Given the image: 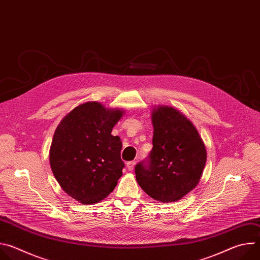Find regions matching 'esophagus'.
<instances>
[{
  "label": "esophagus",
  "mask_w": 260,
  "mask_h": 260,
  "mask_svg": "<svg viewBox=\"0 0 260 260\" xmlns=\"http://www.w3.org/2000/svg\"><path fill=\"white\" fill-rule=\"evenodd\" d=\"M135 166H136V161H135V160L128 161V162L126 164V168H127V170H128V171H133V170H134V168H135Z\"/></svg>",
  "instance_id": "obj_1"
}]
</instances>
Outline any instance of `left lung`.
<instances>
[{
    "label": "left lung",
    "instance_id": "1",
    "mask_svg": "<svg viewBox=\"0 0 260 260\" xmlns=\"http://www.w3.org/2000/svg\"><path fill=\"white\" fill-rule=\"evenodd\" d=\"M151 121L149 166L137 165L136 179L153 200L177 202L199 184L207 160L206 146L192 122L173 107L154 106Z\"/></svg>",
    "mask_w": 260,
    "mask_h": 260
}]
</instances>
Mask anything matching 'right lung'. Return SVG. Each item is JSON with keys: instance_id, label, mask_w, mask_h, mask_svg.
<instances>
[{"instance_id": "1", "label": "right lung", "mask_w": 260, "mask_h": 260, "mask_svg": "<svg viewBox=\"0 0 260 260\" xmlns=\"http://www.w3.org/2000/svg\"><path fill=\"white\" fill-rule=\"evenodd\" d=\"M124 110L86 102L57 125L49 150L51 171L61 189L83 205H93L114 190L124 162L118 136L111 135Z\"/></svg>"}]
</instances>
